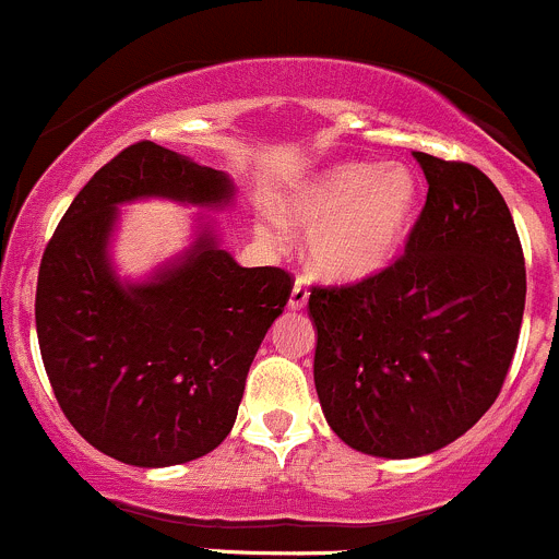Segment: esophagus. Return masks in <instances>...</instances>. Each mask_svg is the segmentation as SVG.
<instances>
[{"mask_svg": "<svg viewBox=\"0 0 559 559\" xmlns=\"http://www.w3.org/2000/svg\"><path fill=\"white\" fill-rule=\"evenodd\" d=\"M307 299H310V290H307V285L299 280V283L294 285V290H290L288 307H290V310H305Z\"/></svg>", "mask_w": 559, "mask_h": 559, "instance_id": "esophagus-1", "label": "esophagus"}]
</instances>
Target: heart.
<instances>
[{
	"label": "heart",
	"instance_id": "1",
	"mask_svg": "<svg viewBox=\"0 0 559 559\" xmlns=\"http://www.w3.org/2000/svg\"><path fill=\"white\" fill-rule=\"evenodd\" d=\"M288 225L305 227L307 265L329 283H362L395 260L417 214V178L406 164H340L296 189L280 205ZM276 241L274 225L260 227Z\"/></svg>",
	"mask_w": 559,
	"mask_h": 559
}]
</instances>
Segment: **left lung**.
I'll use <instances>...</instances> for the list:
<instances>
[{"mask_svg": "<svg viewBox=\"0 0 559 559\" xmlns=\"http://www.w3.org/2000/svg\"><path fill=\"white\" fill-rule=\"evenodd\" d=\"M428 197L403 258L312 288L316 390L329 428L379 459H417L464 436L513 362L527 271L497 186L464 162L414 153Z\"/></svg>", "mask_w": 559, "mask_h": 559, "instance_id": "8db88e82", "label": "left lung"}]
</instances>
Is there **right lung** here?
<instances>
[{"instance_id":"1","label":"right lung","mask_w":559,"mask_h":559,"mask_svg":"<svg viewBox=\"0 0 559 559\" xmlns=\"http://www.w3.org/2000/svg\"><path fill=\"white\" fill-rule=\"evenodd\" d=\"M236 186L156 142L117 153L73 197L37 274L44 368L68 423L109 459L175 466L211 453L236 423L249 365L290 299V274L243 269L214 222L147 280H120L109 243L120 205L162 197L225 209Z\"/></svg>"}]
</instances>
